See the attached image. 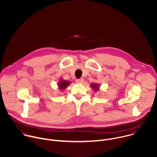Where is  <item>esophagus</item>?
<instances>
[{
  "label": "esophagus",
  "mask_w": 157,
  "mask_h": 157,
  "mask_svg": "<svg viewBox=\"0 0 157 157\" xmlns=\"http://www.w3.org/2000/svg\"><path fill=\"white\" fill-rule=\"evenodd\" d=\"M83 81H84V80H83L82 79H81H81H76V82H77V83H81H81L83 82Z\"/></svg>",
  "instance_id": "34e87169"
}]
</instances>
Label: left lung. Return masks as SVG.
Masks as SVG:
<instances>
[{"instance_id":"1","label":"left lung","mask_w":157,"mask_h":157,"mask_svg":"<svg viewBox=\"0 0 157 157\" xmlns=\"http://www.w3.org/2000/svg\"><path fill=\"white\" fill-rule=\"evenodd\" d=\"M91 86L92 87V88L93 89H94L95 91H98V89H99V85H98V84H91Z\"/></svg>"}]
</instances>
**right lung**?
Here are the masks:
<instances>
[{
    "label": "right lung",
    "mask_w": 157,
    "mask_h": 157,
    "mask_svg": "<svg viewBox=\"0 0 157 157\" xmlns=\"http://www.w3.org/2000/svg\"><path fill=\"white\" fill-rule=\"evenodd\" d=\"M70 82L68 81H64V80H61L60 82L58 83L59 88V89H64L66 87L68 86Z\"/></svg>",
    "instance_id": "right-lung-1"
}]
</instances>
